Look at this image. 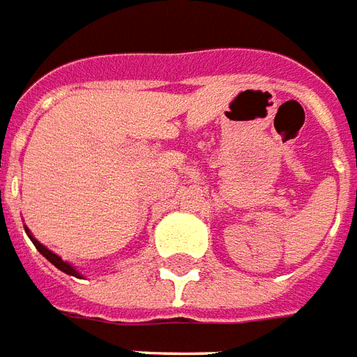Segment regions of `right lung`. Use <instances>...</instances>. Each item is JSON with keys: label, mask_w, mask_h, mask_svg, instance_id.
<instances>
[{"label": "right lung", "mask_w": 357, "mask_h": 357, "mask_svg": "<svg viewBox=\"0 0 357 357\" xmlns=\"http://www.w3.org/2000/svg\"><path fill=\"white\" fill-rule=\"evenodd\" d=\"M29 236H30V240H32V244L36 246L38 252H40V254L44 255V257H45V259H47V261H52V264L55 265L57 269H61L63 273H67V275H73V277H78V271H75V269H73V267H70V265L67 264V261H63V259H61V257H59V255H55V254H53V252H50L47 248L42 246V244H40V242H38V240L34 238V236H32L30 232H29Z\"/></svg>", "instance_id": "right-lung-1"}]
</instances>
